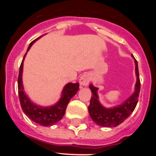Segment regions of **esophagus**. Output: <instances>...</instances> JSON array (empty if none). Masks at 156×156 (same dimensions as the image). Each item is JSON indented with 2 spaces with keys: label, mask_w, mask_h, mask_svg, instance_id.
Instances as JSON below:
<instances>
[{
  "label": "esophagus",
  "mask_w": 156,
  "mask_h": 156,
  "mask_svg": "<svg viewBox=\"0 0 156 156\" xmlns=\"http://www.w3.org/2000/svg\"><path fill=\"white\" fill-rule=\"evenodd\" d=\"M90 75L87 73L83 74L82 76H80V83L81 86L83 87H87L90 82Z\"/></svg>",
  "instance_id": "34e87169"
}]
</instances>
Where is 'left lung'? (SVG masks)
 <instances>
[{"instance_id": "obj_1", "label": "left lung", "mask_w": 156, "mask_h": 156, "mask_svg": "<svg viewBox=\"0 0 156 156\" xmlns=\"http://www.w3.org/2000/svg\"><path fill=\"white\" fill-rule=\"evenodd\" d=\"M131 56L134 59L135 74L137 77V80L135 83L133 93L122 104L114 106L112 108H105L101 104L99 101L98 94V88L94 86L92 83H90L89 86L91 90L92 94L90 105L88 106V111L92 120L98 126L104 127H115L118 125L121 124L125 119H127L137 105L140 93V83L137 62L132 55Z\"/></svg>"}]
</instances>
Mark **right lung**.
Returning <instances> with one entry per match:
<instances>
[{
  "label": "right lung",
  "instance_id": "1",
  "mask_svg": "<svg viewBox=\"0 0 156 156\" xmlns=\"http://www.w3.org/2000/svg\"><path fill=\"white\" fill-rule=\"evenodd\" d=\"M41 37L34 40L30 43L27 49V53L25 54L23 62L19 68V78H18V90H19V96L20 100V104L24 113L34 122L44 126H53L57 123L59 120H61L63 115H65L66 108L69 102L70 99L79 90V83H69L63 88L62 95L58 101L53 105L51 106H41L35 104L30 99L24 90L23 83V62L27 56L28 51L30 50L32 45L40 39Z\"/></svg>",
  "mask_w": 156,
  "mask_h": 156
}]
</instances>
